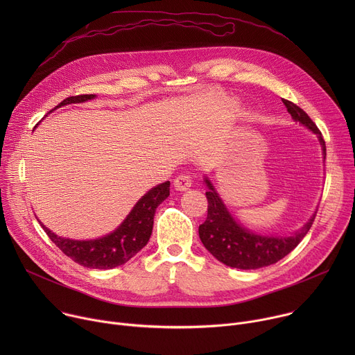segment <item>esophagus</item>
<instances>
[{
    "instance_id": "34e87169",
    "label": "esophagus",
    "mask_w": 355,
    "mask_h": 355,
    "mask_svg": "<svg viewBox=\"0 0 355 355\" xmlns=\"http://www.w3.org/2000/svg\"><path fill=\"white\" fill-rule=\"evenodd\" d=\"M192 185V178L188 174H181L174 180V187L177 191H187Z\"/></svg>"
}]
</instances>
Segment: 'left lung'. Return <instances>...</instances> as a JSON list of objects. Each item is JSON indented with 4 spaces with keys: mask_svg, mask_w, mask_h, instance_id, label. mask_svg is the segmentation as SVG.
Returning a JSON list of instances; mask_svg holds the SVG:
<instances>
[{
    "mask_svg": "<svg viewBox=\"0 0 355 355\" xmlns=\"http://www.w3.org/2000/svg\"><path fill=\"white\" fill-rule=\"evenodd\" d=\"M282 103L293 121L318 135L326 159V144L316 123L305 111L291 101L282 99ZM204 181L209 188L207 192L208 216L207 220L199 226V239L216 260L232 268L256 270L275 264L289 254L313 225L316 215H313L305 226L292 236L274 237L256 234L234 220L212 182L208 178Z\"/></svg>",
    "mask_w": 355,
    "mask_h": 355,
    "instance_id": "1",
    "label": "left lung"
}]
</instances>
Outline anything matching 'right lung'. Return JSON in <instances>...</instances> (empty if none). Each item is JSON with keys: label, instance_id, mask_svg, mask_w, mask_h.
<instances>
[{"label": "right lung", "instance_id": "1", "mask_svg": "<svg viewBox=\"0 0 355 355\" xmlns=\"http://www.w3.org/2000/svg\"><path fill=\"white\" fill-rule=\"evenodd\" d=\"M95 98L94 94L69 96L56 107L67 104H81ZM55 108V110H56ZM53 111V110H52ZM50 111V112H52ZM170 195V181L159 184L146 192L133 207L126 219L112 233L94 240H71L64 239L49 230L42 222L40 226L63 252L74 263L87 268L110 270L128 263L133 256L147 244L157 207Z\"/></svg>", "mask_w": 355, "mask_h": 355}]
</instances>
